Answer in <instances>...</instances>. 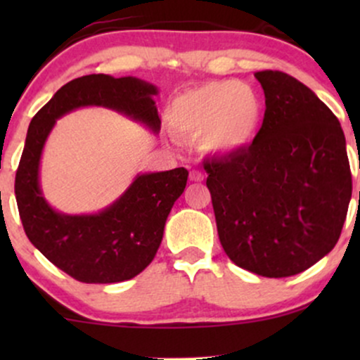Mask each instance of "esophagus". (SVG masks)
<instances>
[{"instance_id":"esophagus-1","label":"esophagus","mask_w":360,"mask_h":360,"mask_svg":"<svg viewBox=\"0 0 360 360\" xmlns=\"http://www.w3.org/2000/svg\"><path fill=\"white\" fill-rule=\"evenodd\" d=\"M189 179L194 181V183H201V181H203V174H201L200 171H196V169H194V171L189 172Z\"/></svg>"}]
</instances>
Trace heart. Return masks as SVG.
<instances>
[{"instance_id":"obj_1","label":"heart","mask_w":360,"mask_h":360,"mask_svg":"<svg viewBox=\"0 0 360 360\" xmlns=\"http://www.w3.org/2000/svg\"><path fill=\"white\" fill-rule=\"evenodd\" d=\"M171 123L181 135L201 139L206 154L233 155L259 134L262 101L240 81L206 82L177 98Z\"/></svg>"}]
</instances>
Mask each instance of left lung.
<instances>
[{
  "label": "left lung",
  "mask_w": 360,
  "mask_h": 360,
  "mask_svg": "<svg viewBox=\"0 0 360 360\" xmlns=\"http://www.w3.org/2000/svg\"><path fill=\"white\" fill-rule=\"evenodd\" d=\"M266 113L254 142L205 162L218 237L230 260L264 278L307 271L335 247L352 198L345 135L308 86L255 72Z\"/></svg>",
  "instance_id": "obj_1"
}]
</instances>
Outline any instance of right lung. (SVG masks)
Masks as SVG:
<instances>
[{
	"mask_svg": "<svg viewBox=\"0 0 360 360\" xmlns=\"http://www.w3.org/2000/svg\"><path fill=\"white\" fill-rule=\"evenodd\" d=\"M159 89L134 76L89 74L64 84L32 118L15 177V194L25 233L53 266L81 283H122L152 262L164 226L188 181V171L140 172L113 203L96 213H62L45 200L40 160L56 122L86 106L125 115L159 134L154 96Z\"/></svg>",
	"mask_w": 360,
	"mask_h": 360,
	"instance_id": "add662e5",
	"label": "right lung"
}]
</instances>
